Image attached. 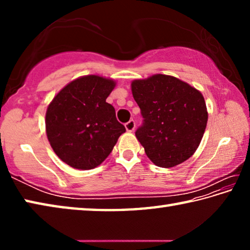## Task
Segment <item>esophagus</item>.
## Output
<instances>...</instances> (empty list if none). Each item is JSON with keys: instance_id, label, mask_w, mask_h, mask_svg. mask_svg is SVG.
<instances>
[{"instance_id": "34e87169", "label": "esophagus", "mask_w": 250, "mask_h": 250, "mask_svg": "<svg viewBox=\"0 0 250 250\" xmlns=\"http://www.w3.org/2000/svg\"><path fill=\"white\" fill-rule=\"evenodd\" d=\"M125 125L126 131H129V132H132V131L135 128V122H134V120H130V121L126 122Z\"/></svg>"}]
</instances>
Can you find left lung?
<instances>
[{
  "label": "left lung",
  "instance_id": "obj_1",
  "mask_svg": "<svg viewBox=\"0 0 250 250\" xmlns=\"http://www.w3.org/2000/svg\"><path fill=\"white\" fill-rule=\"evenodd\" d=\"M141 110L135 137L155 166L173 167L194 154L207 125L204 97L173 76L158 74L131 83Z\"/></svg>",
  "mask_w": 250,
  "mask_h": 250
}]
</instances>
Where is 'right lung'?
Masks as SVG:
<instances>
[{
    "label": "right lung",
    "instance_id": "obj_1",
    "mask_svg": "<svg viewBox=\"0 0 250 250\" xmlns=\"http://www.w3.org/2000/svg\"><path fill=\"white\" fill-rule=\"evenodd\" d=\"M116 83L89 75L75 79L55 96L46 111V133L62 162L78 170L98 167L125 128L105 103Z\"/></svg>",
    "mask_w": 250,
    "mask_h": 250
}]
</instances>
